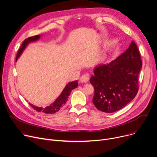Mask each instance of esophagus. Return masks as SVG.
I'll return each instance as SVG.
<instances>
[{"label":"esophagus","instance_id":"obj_1","mask_svg":"<svg viewBox=\"0 0 157 157\" xmlns=\"http://www.w3.org/2000/svg\"><path fill=\"white\" fill-rule=\"evenodd\" d=\"M89 75L88 74L83 75L80 78V81L82 82H84V83L87 82L89 81Z\"/></svg>","mask_w":157,"mask_h":157}]
</instances>
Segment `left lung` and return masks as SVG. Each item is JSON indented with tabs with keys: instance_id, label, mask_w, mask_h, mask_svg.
I'll use <instances>...</instances> for the list:
<instances>
[{
	"instance_id": "8db88e82",
	"label": "left lung",
	"mask_w": 157,
	"mask_h": 157,
	"mask_svg": "<svg viewBox=\"0 0 157 157\" xmlns=\"http://www.w3.org/2000/svg\"><path fill=\"white\" fill-rule=\"evenodd\" d=\"M141 67L140 51L132 41L126 52L114 61L96 67L90 79L94 87V105L108 113L126 106L138 93Z\"/></svg>"
}]
</instances>
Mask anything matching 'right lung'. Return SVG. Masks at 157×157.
Listing matches in <instances>:
<instances>
[{
  "mask_svg": "<svg viewBox=\"0 0 157 157\" xmlns=\"http://www.w3.org/2000/svg\"><path fill=\"white\" fill-rule=\"evenodd\" d=\"M40 38V35H36V36H34L28 38L27 39H26L25 41H24L19 48L18 52H17L16 58V61L18 59V58L19 57V56L21 55V54L22 53L23 50H25V48L26 47V46L29 43L36 41V40H39ZM77 82H78L77 80L69 82L66 86V87H65L63 90L62 91V94L59 95V97L56 99V101L53 104H52L49 106H47V107L43 108V107H36L35 105H33V104H31L30 103H29V104L33 108V109L36 110L38 112H42V113H44L46 114H54V113L59 111L60 110V109H61V108L65 104V103L68 101V96L70 95L71 91L77 87V86H78Z\"/></svg>",
  "mask_w": 157,
  "mask_h": 157,
  "instance_id": "right-lung-1",
  "label": "right lung"
}]
</instances>
